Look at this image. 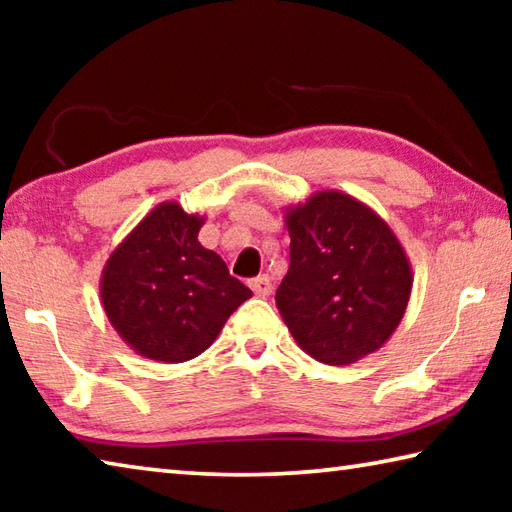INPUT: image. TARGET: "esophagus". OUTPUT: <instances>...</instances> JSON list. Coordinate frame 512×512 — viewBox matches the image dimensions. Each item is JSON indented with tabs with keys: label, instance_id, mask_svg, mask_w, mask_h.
Returning a JSON list of instances; mask_svg holds the SVG:
<instances>
[{
	"label": "esophagus",
	"instance_id": "obj_1",
	"mask_svg": "<svg viewBox=\"0 0 512 512\" xmlns=\"http://www.w3.org/2000/svg\"><path fill=\"white\" fill-rule=\"evenodd\" d=\"M248 284H250V289L255 291V296H259V298H266L268 293L273 291V282H271V277H268V275H257Z\"/></svg>",
	"mask_w": 512,
	"mask_h": 512
}]
</instances>
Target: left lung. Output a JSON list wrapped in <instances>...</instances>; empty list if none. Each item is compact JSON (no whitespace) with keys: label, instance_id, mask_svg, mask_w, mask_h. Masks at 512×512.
<instances>
[{"label":"left lung","instance_id":"obj_1","mask_svg":"<svg viewBox=\"0 0 512 512\" xmlns=\"http://www.w3.org/2000/svg\"><path fill=\"white\" fill-rule=\"evenodd\" d=\"M291 264L275 305L296 343L327 366L377 352L402 323L413 273L381 216L357 198L323 189L284 210Z\"/></svg>","mask_w":512,"mask_h":512}]
</instances>
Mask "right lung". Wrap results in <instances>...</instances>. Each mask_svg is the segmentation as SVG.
I'll use <instances>...</instances> for the list:
<instances>
[{
  "mask_svg": "<svg viewBox=\"0 0 512 512\" xmlns=\"http://www.w3.org/2000/svg\"><path fill=\"white\" fill-rule=\"evenodd\" d=\"M205 223L176 201L155 205L112 250L101 273L110 325L140 357L183 363L198 357L253 291L198 241Z\"/></svg>",
  "mask_w": 512,
  "mask_h": 512,
  "instance_id": "obj_1",
  "label": "right lung"
}]
</instances>
